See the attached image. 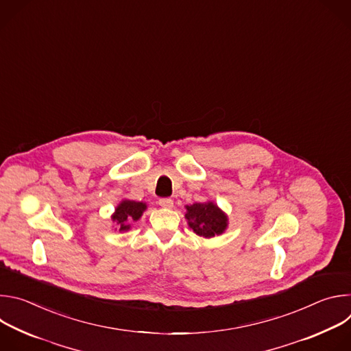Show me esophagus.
<instances>
[{"label":"esophagus","mask_w":351,"mask_h":351,"mask_svg":"<svg viewBox=\"0 0 351 351\" xmlns=\"http://www.w3.org/2000/svg\"><path fill=\"white\" fill-rule=\"evenodd\" d=\"M158 204L162 207V208H172L173 207V199L172 198H160L158 199Z\"/></svg>","instance_id":"obj_1"}]
</instances>
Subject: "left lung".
<instances>
[{
    "mask_svg": "<svg viewBox=\"0 0 351 351\" xmlns=\"http://www.w3.org/2000/svg\"><path fill=\"white\" fill-rule=\"evenodd\" d=\"M186 218L190 228L198 236L214 237L226 228V215L213 203H195L186 207Z\"/></svg>",
    "mask_w": 351,
    "mask_h": 351,
    "instance_id": "1",
    "label": "left lung"
}]
</instances>
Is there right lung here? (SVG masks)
<instances>
[{
    "mask_svg": "<svg viewBox=\"0 0 351 351\" xmlns=\"http://www.w3.org/2000/svg\"><path fill=\"white\" fill-rule=\"evenodd\" d=\"M144 210H145V204L136 203V202H129V199H126V202H122L118 206L112 219L121 226L119 230H126V229L130 228L129 222L137 221L141 217Z\"/></svg>",
    "mask_w": 351,
    "mask_h": 351,
    "instance_id": "add662e5",
    "label": "right lung"
}]
</instances>
